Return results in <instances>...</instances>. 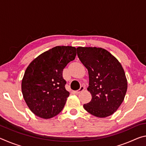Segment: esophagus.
<instances>
[{"label": "esophagus", "instance_id": "obj_1", "mask_svg": "<svg viewBox=\"0 0 146 146\" xmlns=\"http://www.w3.org/2000/svg\"><path fill=\"white\" fill-rule=\"evenodd\" d=\"M84 90H85V87H84V86H80V89H79L78 90L75 91V93L79 94V93H80L81 92H82V91Z\"/></svg>", "mask_w": 146, "mask_h": 146}]
</instances>
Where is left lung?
I'll return each mask as SVG.
<instances>
[{"instance_id": "8db88e82", "label": "left lung", "mask_w": 146, "mask_h": 146, "mask_svg": "<svg viewBox=\"0 0 146 146\" xmlns=\"http://www.w3.org/2000/svg\"><path fill=\"white\" fill-rule=\"evenodd\" d=\"M76 51L81 62L88 70V90L92 96L84 108L97 117L111 115L120 107L127 91V79L122 65L103 48L78 47Z\"/></svg>"}]
</instances>
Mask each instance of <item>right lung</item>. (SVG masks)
Here are the masks:
<instances>
[{"label": "right lung", "mask_w": 146, "mask_h": 146, "mask_svg": "<svg viewBox=\"0 0 146 146\" xmlns=\"http://www.w3.org/2000/svg\"><path fill=\"white\" fill-rule=\"evenodd\" d=\"M76 55L75 47L56 46L29 64L22 81V92L35 115L48 119L62 110L70 95L65 88L63 70Z\"/></svg>", "instance_id": "right-lung-1"}]
</instances>
